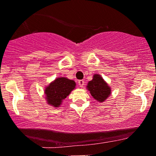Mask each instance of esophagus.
Wrapping results in <instances>:
<instances>
[{"label":"esophagus","instance_id":"34e87169","mask_svg":"<svg viewBox=\"0 0 156 156\" xmlns=\"http://www.w3.org/2000/svg\"><path fill=\"white\" fill-rule=\"evenodd\" d=\"M78 85H79L80 87H83L84 86V80H78Z\"/></svg>","mask_w":156,"mask_h":156}]
</instances>
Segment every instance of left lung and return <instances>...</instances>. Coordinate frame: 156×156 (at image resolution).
I'll use <instances>...</instances> for the list:
<instances>
[{"label":"left lung","mask_w":156,"mask_h":156,"mask_svg":"<svg viewBox=\"0 0 156 156\" xmlns=\"http://www.w3.org/2000/svg\"><path fill=\"white\" fill-rule=\"evenodd\" d=\"M86 88L90 91L93 98L100 103L105 101L111 93L110 86L103 80L101 75L98 74H94L92 80L88 82Z\"/></svg>","instance_id":"8db88e82"}]
</instances>
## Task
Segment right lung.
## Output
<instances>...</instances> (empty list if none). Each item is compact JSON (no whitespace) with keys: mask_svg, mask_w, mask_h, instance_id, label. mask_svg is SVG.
<instances>
[{"mask_svg":"<svg viewBox=\"0 0 156 156\" xmlns=\"http://www.w3.org/2000/svg\"><path fill=\"white\" fill-rule=\"evenodd\" d=\"M76 83L73 80L64 77L55 78L45 89V99L48 104L58 108L63 102V100L70 94L76 88Z\"/></svg>","mask_w":156,"mask_h":156,"instance_id":"add662e5","label":"right lung"}]
</instances>
